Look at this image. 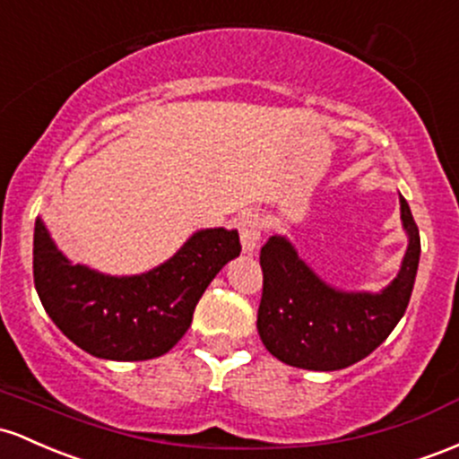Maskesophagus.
<instances>
[{
    "label": "esophagus",
    "mask_w": 459,
    "mask_h": 459,
    "mask_svg": "<svg viewBox=\"0 0 459 459\" xmlns=\"http://www.w3.org/2000/svg\"><path fill=\"white\" fill-rule=\"evenodd\" d=\"M262 228H264V223H262L260 214L245 212L240 216L238 230H240V243H243L245 254H254L257 249V243H260L262 238Z\"/></svg>",
    "instance_id": "34e87169"
}]
</instances>
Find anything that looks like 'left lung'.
<instances>
[{
	"instance_id": "8db88e82",
	"label": "left lung",
	"mask_w": 459,
	"mask_h": 459,
	"mask_svg": "<svg viewBox=\"0 0 459 459\" xmlns=\"http://www.w3.org/2000/svg\"><path fill=\"white\" fill-rule=\"evenodd\" d=\"M401 221L408 251L399 275L382 292H347L325 284L284 236L260 251L262 299L257 333L271 355L307 370L347 368L373 353L401 321L410 303L420 257V236L403 197Z\"/></svg>"
}]
</instances>
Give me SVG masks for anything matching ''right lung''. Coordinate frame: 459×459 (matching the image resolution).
<instances>
[{"label": "right lung", "instance_id": "right-lung-1", "mask_svg": "<svg viewBox=\"0 0 459 459\" xmlns=\"http://www.w3.org/2000/svg\"><path fill=\"white\" fill-rule=\"evenodd\" d=\"M240 249L236 230H199L156 269L112 277L71 264L36 219L34 286L45 312L71 342L95 358L138 362L178 344L205 288Z\"/></svg>", "mask_w": 459, "mask_h": 459}]
</instances>
